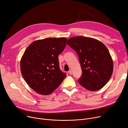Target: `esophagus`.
<instances>
[{"label":"esophagus","mask_w":128,"mask_h":128,"mask_svg":"<svg viewBox=\"0 0 128 128\" xmlns=\"http://www.w3.org/2000/svg\"><path fill=\"white\" fill-rule=\"evenodd\" d=\"M68 74L70 75H72V71L71 70H70L69 71H68Z\"/></svg>","instance_id":"34e87169"}]
</instances>
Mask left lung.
Masks as SVG:
<instances>
[{
  "label": "left lung",
  "mask_w": 128,
  "mask_h": 128,
  "mask_svg": "<svg viewBox=\"0 0 128 128\" xmlns=\"http://www.w3.org/2000/svg\"><path fill=\"white\" fill-rule=\"evenodd\" d=\"M79 57L82 70L78 82L86 89L95 91L109 81L113 72V62L106 46L96 39L84 36L70 38L67 43Z\"/></svg>",
  "instance_id": "8db88e82"
}]
</instances>
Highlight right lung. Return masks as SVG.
I'll use <instances>...</instances> for the list:
<instances>
[{
    "label": "right lung",
    "mask_w": 128,
    "mask_h": 128,
    "mask_svg": "<svg viewBox=\"0 0 128 128\" xmlns=\"http://www.w3.org/2000/svg\"><path fill=\"white\" fill-rule=\"evenodd\" d=\"M65 38H48L32 42L20 62L22 75L30 88L49 95L63 81L66 74L60 69L58 56L66 45Z\"/></svg>",
    "instance_id": "1"
}]
</instances>
